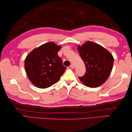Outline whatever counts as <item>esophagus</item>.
Returning <instances> with one entry per match:
<instances>
[{
    "label": "esophagus",
    "instance_id": "esophagus-1",
    "mask_svg": "<svg viewBox=\"0 0 132 132\" xmlns=\"http://www.w3.org/2000/svg\"><path fill=\"white\" fill-rule=\"evenodd\" d=\"M70 68L71 69H73L74 68V65L73 64H71L70 66Z\"/></svg>",
    "mask_w": 132,
    "mask_h": 132
}]
</instances>
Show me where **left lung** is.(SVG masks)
I'll return each instance as SVG.
<instances>
[{"label": "left lung", "mask_w": 132, "mask_h": 132, "mask_svg": "<svg viewBox=\"0 0 132 132\" xmlns=\"http://www.w3.org/2000/svg\"><path fill=\"white\" fill-rule=\"evenodd\" d=\"M78 50L86 68L85 75L79 78L80 82L91 88L102 85L112 70L113 55L100 45L89 41L78 46Z\"/></svg>", "instance_id": "8db88e82"}]
</instances>
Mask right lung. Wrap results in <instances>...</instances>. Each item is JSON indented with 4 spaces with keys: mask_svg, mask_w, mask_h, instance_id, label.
Wrapping results in <instances>:
<instances>
[{
    "mask_svg": "<svg viewBox=\"0 0 132 132\" xmlns=\"http://www.w3.org/2000/svg\"><path fill=\"white\" fill-rule=\"evenodd\" d=\"M61 45L53 42L41 45L27 55L24 67L27 76L36 87L45 88L58 82L66 68L62 64L58 52Z\"/></svg>",
    "mask_w": 132,
    "mask_h": 132,
    "instance_id": "right-lung-1",
    "label": "right lung"
}]
</instances>
